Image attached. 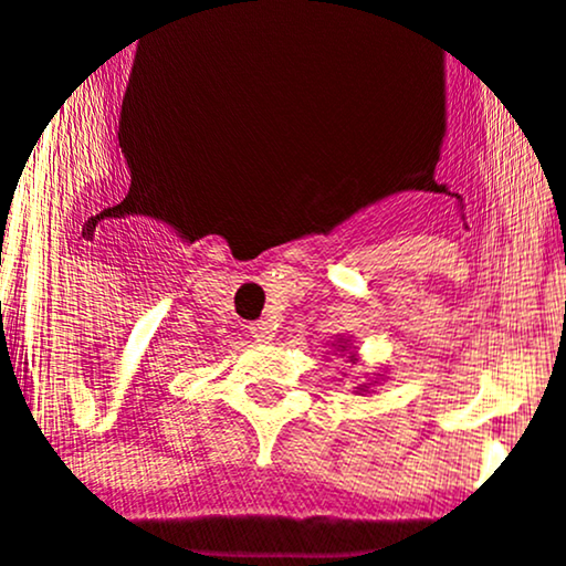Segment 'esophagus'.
Instances as JSON below:
<instances>
[{
	"mask_svg": "<svg viewBox=\"0 0 566 566\" xmlns=\"http://www.w3.org/2000/svg\"><path fill=\"white\" fill-rule=\"evenodd\" d=\"M248 332H251L253 340L259 343H268L273 337V324H268V321H256V324L248 326Z\"/></svg>",
	"mask_w": 566,
	"mask_h": 566,
	"instance_id": "1",
	"label": "esophagus"
}]
</instances>
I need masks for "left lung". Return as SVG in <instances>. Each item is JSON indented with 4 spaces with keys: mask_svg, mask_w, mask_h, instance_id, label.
Listing matches in <instances>:
<instances>
[{
    "mask_svg": "<svg viewBox=\"0 0 566 566\" xmlns=\"http://www.w3.org/2000/svg\"><path fill=\"white\" fill-rule=\"evenodd\" d=\"M343 348H346V346H343Z\"/></svg>",
    "mask_w": 566,
    "mask_h": 566,
    "instance_id": "left-lung-1",
    "label": "left lung"
}]
</instances>
